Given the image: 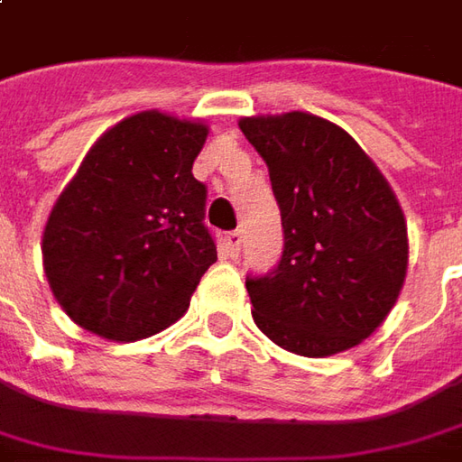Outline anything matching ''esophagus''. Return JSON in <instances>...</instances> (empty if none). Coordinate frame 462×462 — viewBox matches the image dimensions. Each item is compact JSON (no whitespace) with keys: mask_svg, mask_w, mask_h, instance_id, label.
I'll return each instance as SVG.
<instances>
[{"mask_svg":"<svg viewBox=\"0 0 462 462\" xmlns=\"http://www.w3.org/2000/svg\"><path fill=\"white\" fill-rule=\"evenodd\" d=\"M226 241V251H228V256H238V251H241V231H228L224 236Z\"/></svg>","mask_w":462,"mask_h":462,"instance_id":"34e87169","label":"esophagus"}]
</instances>
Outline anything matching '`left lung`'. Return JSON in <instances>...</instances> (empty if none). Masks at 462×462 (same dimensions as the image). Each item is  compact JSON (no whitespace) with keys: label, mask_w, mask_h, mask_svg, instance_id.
Returning a JSON list of instances; mask_svg holds the SVG:
<instances>
[{"label":"left lung","mask_w":462,"mask_h":462,"mask_svg":"<svg viewBox=\"0 0 462 462\" xmlns=\"http://www.w3.org/2000/svg\"><path fill=\"white\" fill-rule=\"evenodd\" d=\"M272 178L284 251L246 276L254 322L304 357L367 339L395 307L407 272L402 208L355 138L310 113L238 123Z\"/></svg>","instance_id":"obj_1"}]
</instances>
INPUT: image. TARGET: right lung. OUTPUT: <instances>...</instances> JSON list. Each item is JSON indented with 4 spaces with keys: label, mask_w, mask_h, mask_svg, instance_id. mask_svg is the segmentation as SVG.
I'll use <instances>...</instances> for the list:
<instances>
[{
    "label": "right lung",
    "mask_w": 462,
    "mask_h": 462,
    "mask_svg": "<svg viewBox=\"0 0 462 462\" xmlns=\"http://www.w3.org/2000/svg\"><path fill=\"white\" fill-rule=\"evenodd\" d=\"M208 128L125 117L85 155L47 218L44 273L82 329L135 342L178 322L216 262L206 186L190 168Z\"/></svg>",
    "instance_id": "1"
}]
</instances>
